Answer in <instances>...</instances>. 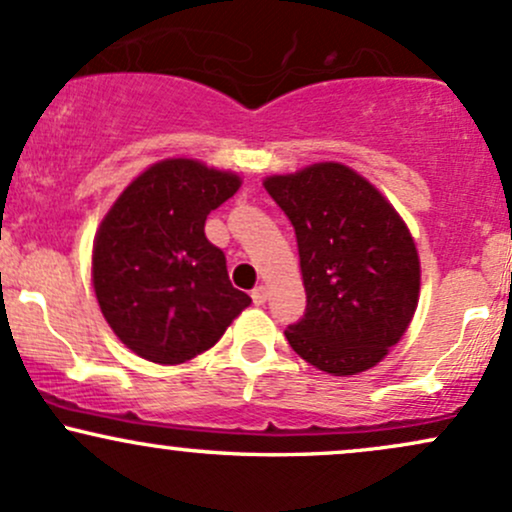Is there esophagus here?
Segmentation results:
<instances>
[{"label": "esophagus", "mask_w": 512, "mask_h": 512, "mask_svg": "<svg viewBox=\"0 0 512 512\" xmlns=\"http://www.w3.org/2000/svg\"><path fill=\"white\" fill-rule=\"evenodd\" d=\"M250 296L255 305H264V301H267V289H264V286H257V289H252Z\"/></svg>", "instance_id": "1"}]
</instances>
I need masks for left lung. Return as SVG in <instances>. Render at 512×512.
<instances>
[{
    "label": "left lung",
    "mask_w": 512,
    "mask_h": 512,
    "mask_svg": "<svg viewBox=\"0 0 512 512\" xmlns=\"http://www.w3.org/2000/svg\"><path fill=\"white\" fill-rule=\"evenodd\" d=\"M298 240L305 315L286 339L310 366L356 375L380 363L419 303V252L407 223L366 178L315 163L264 180Z\"/></svg>",
    "instance_id": "left-lung-1"
}]
</instances>
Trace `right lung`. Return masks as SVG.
Returning <instances> with one entry per match:
<instances>
[{
  "label": "right lung",
  "mask_w": 512,
  "mask_h": 512,
  "mask_svg": "<svg viewBox=\"0 0 512 512\" xmlns=\"http://www.w3.org/2000/svg\"><path fill=\"white\" fill-rule=\"evenodd\" d=\"M240 187L236 173L192 158L146 168L105 214L93 240V289L120 342L175 366L207 351L252 303L233 289L226 255L204 223Z\"/></svg>",
  "instance_id": "add662e5"
}]
</instances>
